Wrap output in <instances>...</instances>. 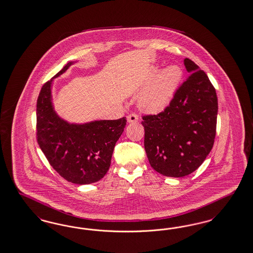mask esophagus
<instances>
[{"mask_svg": "<svg viewBox=\"0 0 253 253\" xmlns=\"http://www.w3.org/2000/svg\"><path fill=\"white\" fill-rule=\"evenodd\" d=\"M138 121H139V118L135 114H130L127 117V122H129V123H135V122H138Z\"/></svg>", "mask_w": 253, "mask_h": 253, "instance_id": "1", "label": "esophagus"}]
</instances>
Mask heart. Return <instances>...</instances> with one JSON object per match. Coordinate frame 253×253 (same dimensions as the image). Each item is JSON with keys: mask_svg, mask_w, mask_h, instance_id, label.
Returning a JSON list of instances; mask_svg holds the SVG:
<instances>
[{"mask_svg": "<svg viewBox=\"0 0 253 253\" xmlns=\"http://www.w3.org/2000/svg\"><path fill=\"white\" fill-rule=\"evenodd\" d=\"M183 76L182 68L170 65L164 70L153 67L145 80V91L139 98V106L150 114H160L167 110L179 89Z\"/></svg>", "mask_w": 253, "mask_h": 253, "instance_id": "1", "label": "heart"}]
</instances>
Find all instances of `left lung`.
Masks as SVG:
<instances>
[{
    "label": "left lung",
    "mask_w": 253,
    "mask_h": 253,
    "mask_svg": "<svg viewBox=\"0 0 253 253\" xmlns=\"http://www.w3.org/2000/svg\"><path fill=\"white\" fill-rule=\"evenodd\" d=\"M190 74L165 111L144 116V147L152 169L180 178L195 171L212 150L216 129L217 97L208 76L193 61Z\"/></svg>",
    "instance_id": "1"
}]
</instances>
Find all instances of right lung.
<instances>
[{
	"mask_svg": "<svg viewBox=\"0 0 253 253\" xmlns=\"http://www.w3.org/2000/svg\"><path fill=\"white\" fill-rule=\"evenodd\" d=\"M74 63L69 62L42 86L37 102V135L53 169L68 182L82 185L98 182L107 173L127 121L71 123L58 116L52 103V82Z\"/></svg>",
	"mask_w": 253,
	"mask_h": 253,
	"instance_id": "add662e5",
	"label": "right lung"
}]
</instances>
